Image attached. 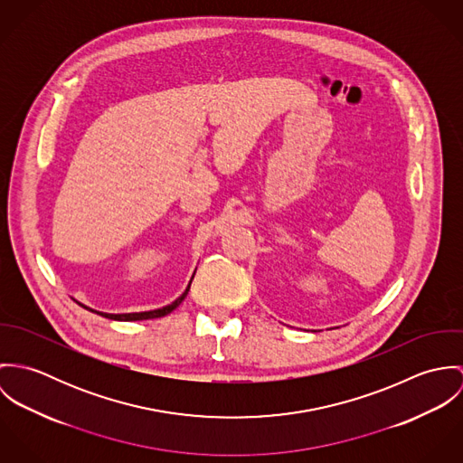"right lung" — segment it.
Wrapping results in <instances>:
<instances>
[{
	"instance_id": "1",
	"label": "right lung",
	"mask_w": 463,
	"mask_h": 463,
	"mask_svg": "<svg viewBox=\"0 0 463 463\" xmlns=\"http://www.w3.org/2000/svg\"><path fill=\"white\" fill-rule=\"evenodd\" d=\"M194 278V276H193ZM191 283H193V279H191ZM191 283H189V287L185 288V292L176 299V301H173L171 305H167V307H162V308H156V310H149V312H135V314H105V312H96V310H92V308H89V307H85V305H81L83 308H87V310H90V312H96L98 316H103V317H107V319H114V321H144V319H156V317H164V316H167V314H171L184 299H185V296L189 294V288H191Z\"/></svg>"
}]
</instances>
